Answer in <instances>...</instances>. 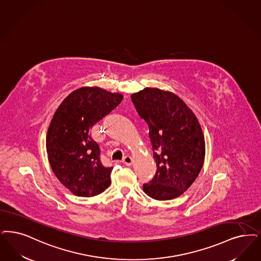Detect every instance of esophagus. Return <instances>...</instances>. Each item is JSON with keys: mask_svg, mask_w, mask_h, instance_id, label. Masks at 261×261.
I'll return each instance as SVG.
<instances>
[{"mask_svg": "<svg viewBox=\"0 0 261 261\" xmlns=\"http://www.w3.org/2000/svg\"><path fill=\"white\" fill-rule=\"evenodd\" d=\"M122 162H123V164H125L126 166H130V165L132 164L133 160H132L131 156H129V155H126V156H124V158L122 159Z\"/></svg>", "mask_w": 261, "mask_h": 261, "instance_id": "esophagus-1", "label": "esophagus"}]
</instances>
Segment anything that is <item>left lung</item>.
<instances>
[{
    "label": "left lung",
    "mask_w": 261,
    "mask_h": 261,
    "mask_svg": "<svg viewBox=\"0 0 261 261\" xmlns=\"http://www.w3.org/2000/svg\"><path fill=\"white\" fill-rule=\"evenodd\" d=\"M139 115L149 127L156 162L153 178L144 185L156 200L180 196L198 177L205 158V140L193 112L176 94L146 87L131 95Z\"/></svg>",
    "instance_id": "obj_1"
}]
</instances>
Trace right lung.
<instances>
[{
  "label": "right lung",
  "mask_w": 261,
  "mask_h": 261,
  "mask_svg": "<svg viewBox=\"0 0 261 261\" xmlns=\"http://www.w3.org/2000/svg\"><path fill=\"white\" fill-rule=\"evenodd\" d=\"M123 96L100 87H82L69 94L53 115L46 151L54 175L81 197L102 193L111 185L113 167H105L90 129L122 101Z\"/></svg>",
  "instance_id": "right-lung-1"
}]
</instances>
